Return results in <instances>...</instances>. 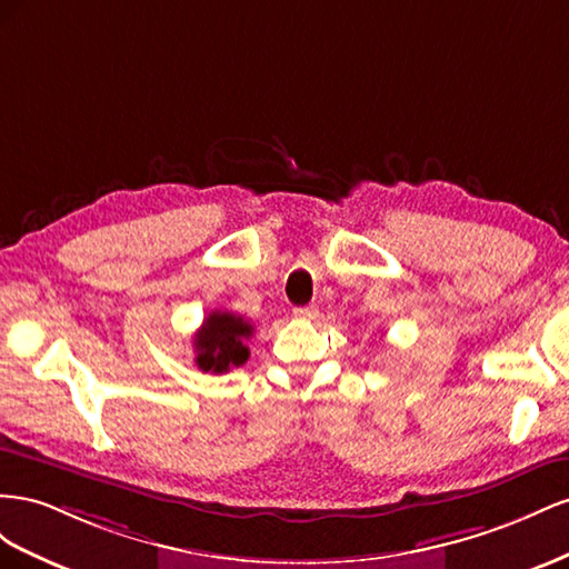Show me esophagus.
<instances>
[{
  "label": "esophagus",
  "mask_w": 569,
  "mask_h": 569,
  "mask_svg": "<svg viewBox=\"0 0 569 569\" xmlns=\"http://www.w3.org/2000/svg\"><path fill=\"white\" fill-rule=\"evenodd\" d=\"M293 317H296V319H305V321H310V319H315V317H317V307H315V305L296 307V310H293Z\"/></svg>",
  "instance_id": "34e87169"
}]
</instances>
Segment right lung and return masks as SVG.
<instances>
[{
    "instance_id": "obj_1",
    "label": "right lung",
    "mask_w": 569,
    "mask_h": 569,
    "mask_svg": "<svg viewBox=\"0 0 569 569\" xmlns=\"http://www.w3.org/2000/svg\"><path fill=\"white\" fill-rule=\"evenodd\" d=\"M254 327L246 319L233 312L214 310L204 317L202 329L194 333V365L202 371H212V375H223L233 367L248 362L250 348L246 340L252 338Z\"/></svg>"
}]
</instances>
